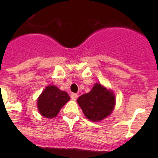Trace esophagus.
<instances>
[{
	"mask_svg": "<svg viewBox=\"0 0 158 158\" xmlns=\"http://www.w3.org/2000/svg\"><path fill=\"white\" fill-rule=\"evenodd\" d=\"M70 97L73 99V100H77L78 97V95L77 93H71Z\"/></svg>",
	"mask_w": 158,
	"mask_h": 158,
	"instance_id": "34e87169",
	"label": "esophagus"
}]
</instances>
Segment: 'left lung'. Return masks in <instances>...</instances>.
Masks as SVG:
<instances>
[{"mask_svg": "<svg viewBox=\"0 0 158 158\" xmlns=\"http://www.w3.org/2000/svg\"><path fill=\"white\" fill-rule=\"evenodd\" d=\"M77 103L86 118L93 122H100L112 112L115 98L111 90L96 83L89 93L77 99Z\"/></svg>", "mask_w": 158, "mask_h": 158, "instance_id": "obj_1", "label": "left lung"}]
</instances>
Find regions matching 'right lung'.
Instances as JSON below:
<instances>
[{
  "instance_id": "obj_1",
  "label": "right lung",
  "mask_w": 158,
  "mask_h": 158,
  "mask_svg": "<svg viewBox=\"0 0 158 158\" xmlns=\"http://www.w3.org/2000/svg\"><path fill=\"white\" fill-rule=\"evenodd\" d=\"M70 100L68 93L60 90L54 85H48L37 100L38 109L43 117L52 118L56 117L60 109Z\"/></svg>"
}]
</instances>
